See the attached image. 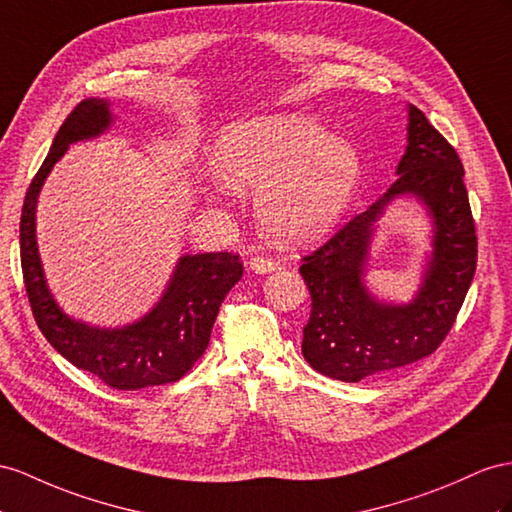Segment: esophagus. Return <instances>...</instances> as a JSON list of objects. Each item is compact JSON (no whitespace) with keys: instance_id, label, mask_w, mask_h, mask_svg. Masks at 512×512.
Listing matches in <instances>:
<instances>
[{"instance_id":"esophagus-1","label":"esophagus","mask_w":512,"mask_h":512,"mask_svg":"<svg viewBox=\"0 0 512 512\" xmlns=\"http://www.w3.org/2000/svg\"><path fill=\"white\" fill-rule=\"evenodd\" d=\"M246 266H248V270L255 272V274H270V272H274V268H277V264H274L272 259H266V257H253Z\"/></svg>"}]
</instances>
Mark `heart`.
I'll return each instance as SVG.
<instances>
[{"label": "heart", "mask_w": 512, "mask_h": 512, "mask_svg": "<svg viewBox=\"0 0 512 512\" xmlns=\"http://www.w3.org/2000/svg\"><path fill=\"white\" fill-rule=\"evenodd\" d=\"M359 151L305 114H261L231 121L214 140L205 192L257 194L261 231L279 246H307L329 235L361 186Z\"/></svg>", "instance_id": "1"}]
</instances>
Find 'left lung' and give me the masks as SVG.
<instances>
[{
  "label": "left lung",
  "instance_id": "obj_1",
  "mask_svg": "<svg viewBox=\"0 0 512 512\" xmlns=\"http://www.w3.org/2000/svg\"><path fill=\"white\" fill-rule=\"evenodd\" d=\"M406 112V149L396 181L300 266L311 294L303 355L313 370L335 381L359 383L435 352L476 272L478 242L463 164L424 112L415 106ZM396 198L422 204L433 231L423 279L409 304L374 297L364 281L377 222Z\"/></svg>",
  "mask_w": 512,
  "mask_h": 512
}]
</instances>
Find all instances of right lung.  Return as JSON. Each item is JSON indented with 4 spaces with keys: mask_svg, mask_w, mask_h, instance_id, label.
I'll return each mask as SVG.
<instances>
[{
    "mask_svg": "<svg viewBox=\"0 0 512 512\" xmlns=\"http://www.w3.org/2000/svg\"><path fill=\"white\" fill-rule=\"evenodd\" d=\"M108 99L90 97L62 123L54 144L25 194L19 242L25 290L38 329L75 368L114 389H144L175 383L199 359L212 335L222 300L242 279V261L229 253L181 255L160 300L125 326H95L64 311L51 294L36 242V203L51 168L71 144L110 131Z\"/></svg>",
    "mask_w": 512,
    "mask_h": 512,
    "instance_id": "obj_1",
    "label": "right lung"
}]
</instances>
